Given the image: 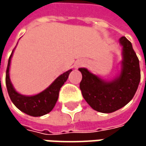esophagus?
<instances>
[{
	"mask_svg": "<svg viewBox=\"0 0 146 146\" xmlns=\"http://www.w3.org/2000/svg\"><path fill=\"white\" fill-rule=\"evenodd\" d=\"M84 64H85V61H84V60H78V61H77L74 63V68H78L80 67H83Z\"/></svg>",
	"mask_w": 146,
	"mask_h": 146,
	"instance_id": "1",
	"label": "esophagus"
}]
</instances>
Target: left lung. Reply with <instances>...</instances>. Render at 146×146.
Returning a JSON list of instances; mask_svg holds the SVG:
<instances>
[{"label": "left lung", "instance_id": "left-lung-1", "mask_svg": "<svg viewBox=\"0 0 146 146\" xmlns=\"http://www.w3.org/2000/svg\"><path fill=\"white\" fill-rule=\"evenodd\" d=\"M119 43L123 47L121 70L112 79H103L85 68H78L82 73L79 87L83 97L94 110L102 113H111L126 106L140 81L139 62L131 42L123 36Z\"/></svg>", "mask_w": 146, "mask_h": 146}]
</instances>
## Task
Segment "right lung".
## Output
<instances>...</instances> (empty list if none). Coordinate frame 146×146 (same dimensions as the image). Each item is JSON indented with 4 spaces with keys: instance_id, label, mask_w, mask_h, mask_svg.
<instances>
[{
    "instance_id": "add662e5",
    "label": "right lung",
    "mask_w": 146,
    "mask_h": 146,
    "mask_svg": "<svg viewBox=\"0 0 146 146\" xmlns=\"http://www.w3.org/2000/svg\"><path fill=\"white\" fill-rule=\"evenodd\" d=\"M14 50L15 48L9 57L6 73V85L11 101L21 111L32 117H40L49 113L54 108L58 99L60 89L67 81L69 73L72 72V69L58 76L45 90L41 91L40 93L34 96L22 95L15 90L13 84H12L10 79L9 71L11 59Z\"/></svg>"
}]
</instances>
